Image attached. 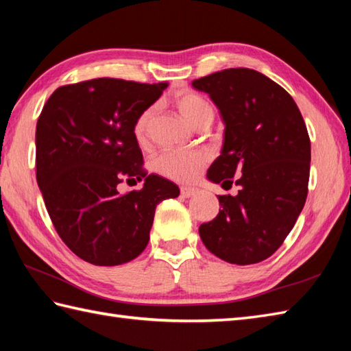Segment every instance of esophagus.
Wrapping results in <instances>:
<instances>
[{"label": "esophagus", "mask_w": 351, "mask_h": 351, "mask_svg": "<svg viewBox=\"0 0 351 351\" xmlns=\"http://www.w3.org/2000/svg\"><path fill=\"white\" fill-rule=\"evenodd\" d=\"M199 190L196 187H181V196L182 197H191L197 195Z\"/></svg>", "instance_id": "obj_1"}]
</instances>
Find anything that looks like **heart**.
I'll return each mask as SVG.
<instances>
[{"instance_id": "b5f03b06", "label": "heart", "mask_w": 351, "mask_h": 351, "mask_svg": "<svg viewBox=\"0 0 351 351\" xmlns=\"http://www.w3.org/2000/svg\"><path fill=\"white\" fill-rule=\"evenodd\" d=\"M175 107L180 111L181 116L191 126L197 128L202 123H211L214 119V108L202 95L196 92L185 90L178 93L173 98ZM154 117V108L149 107L141 111L137 116L136 122L132 126L134 138L138 143H145L149 132V125ZM208 156L204 151H193V152H164L158 155L154 161V169L160 175L170 178V180L178 182H190L195 181L200 175V171L206 166Z\"/></svg>"}]
</instances>
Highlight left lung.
<instances>
[{
    "label": "left lung",
    "mask_w": 351,
    "mask_h": 351,
    "mask_svg": "<svg viewBox=\"0 0 351 351\" xmlns=\"http://www.w3.org/2000/svg\"><path fill=\"white\" fill-rule=\"evenodd\" d=\"M193 87L210 95L225 122L221 154L208 169V180L225 190L240 187L237 196H219L221 210L200 225V238L226 263H261L285 241L306 202V125L285 88L258 71L214 72Z\"/></svg>",
    "instance_id": "obj_1"
}]
</instances>
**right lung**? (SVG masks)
I'll list each match as a JSON object with an SVG mask.
<instances>
[{"mask_svg": "<svg viewBox=\"0 0 351 351\" xmlns=\"http://www.w3.org/2000/svg\"><path fill=\"white\" fill-rule=\"evenodd\" d=\"M167 83L95 78L58 87L36 126V180L63 243L93 265H121L145 250L155 208L180 189L147 175L132 126ZM143 180L121 195L117 185Z\"/></svg>", "mask_w": 351, "mask_h": 351, "instance_id": "add662e5", "label": "right lung"}]
</instances>
